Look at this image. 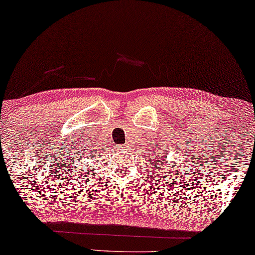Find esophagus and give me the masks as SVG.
Masks as SVG:
<instances>
[{"label":"esophagus","instance_id":"esophagus-1","mask_svg":"<svg viewBox=\"0 0 255 255\" xmlns=\"http://www.w3.org/2000/svg\"><path fill=\"white\" fill-rule=\"evenodd\" d=\"M125 148H126V146H121V147H120V149H122V150H124V149H125Z\"/></svg>","mask_w":255,"mask_h":255}]
</instances>
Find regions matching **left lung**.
I'll return each mask as SVG.
<instances>
[{
	"instance_id": "obj_1",
	"label": "left lung",
	"mask_w": 255,
	"mask_h": 255,
	"mask_svg": "<svg viewBox=\"0 0 255 255\" xmlns=\"http://www.w3.org/2000/svg\"><path fill=\"white\" fill-rule=\"evenodd\" d=\"M159 162H161V161H159Z\"/></svg>"
}]
</instances>
